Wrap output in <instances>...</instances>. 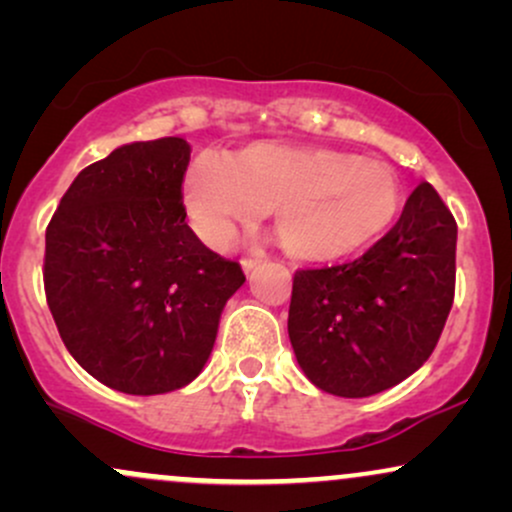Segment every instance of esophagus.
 Returning a JSON list of instances; mask_svg holds the SVG:
<instances>
[{
  "mask_svg": "<svg viewBox=\"0 0 512 512\" xmlns=\"http://www.w3.org/2000/svg\"><path fill=\"white\" fill-rule=\"evenodd\" d=\"M260 262H262V255H257V257H245V260L240 262V264H243V272L250 274L252 269H255Z\"/></svg>",
  "mask_w": 512,
  "mask_h": 512,
  "instance_id": "1",
  "label": "esophagus"
}]
</instances>
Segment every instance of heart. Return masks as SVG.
<instances>
[{"label": "heart", "mask_w": 512, "mask_h": 512, "mask_svg": "<svg viewBox=\"0 0 512 512\" xmlns=\"http://www.w3.org/2000/svg\"><path fill=\"white\" fill-rule=\"evenodd\" d=\"M182 204L197 236L214 248L272 209L286 255L325 264L383 236L402 204V187L383 163L349 151L257 142L231 161L197 156L182 182Z\"/></svg>", "instance_id": "heart-1"}]
</instances>
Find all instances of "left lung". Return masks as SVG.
Here are the masks:
<instances>
[{"label": "left lung", "instance_id": "8db88e82", "mask_svg": "<svg viewBox=\"0 0 512 512\" xmlns=\"http://www.w3.org/2000/svg\"><path fill=\"white\" fill-rule=\"evenodd\" d=\"M457 223L428 182L363 257L293 276L289 339L305 378L337 397H370L416 373L455 298Z\"/></svg>", "mask_w": 512, "mask_h": 512}]
</instances>
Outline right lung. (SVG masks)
Instances as JSON below:
<instances>
[{"label":"right lung","instance_id":"1","mask_svg":"<svg viewBox=\"0 0 512 512\" xmlns=\"http://www.w3.org/2000/svg\"><path fill=\"white\" fill-rule=\"evenodd\" d=\"M180 137L117 146L64 192L45 233V296L74 361L125 395L190 385L245 284L185 221Z\"/></svg>","mask_w":512,"mask_h":512}]
</instances>
